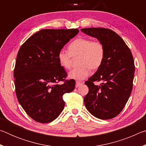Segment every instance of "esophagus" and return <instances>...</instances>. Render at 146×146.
<instances>
[{"instance_id": "1", "label": "esophagus", "mask_w": 146, "mask_h": 146, "mask_svg": "<svg viewBox=\"0 0 146 146\" xmlns=\"http://www.w3.org/2000/svg\"><path fill=\"white\" fill-rule=\"evenodd\" d=\"M82 84H83L82 82H78V81H76V85H75V87H76V88H78V87H79V86H80V85H82Z\"/></svg>"}]
</instances>
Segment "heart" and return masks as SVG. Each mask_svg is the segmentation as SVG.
<instances>
[{
    "instance_id": "1",
    "label": "heart",
    "mask_w": 146,
    "mask_h": 146,
    "mask_svg": "<svg viewBox=\"0 0 146 146\" xmlns=\"http://www.w3.org/2000/svg\"><path fill=\"white\" fill-rule=\"evenodd\" d=\"M69 51L61 49L58 53L59 64L66 70L70 69L73 58H78L80 66L69 73V77L82 80L91 74V69L97 70L102 65L105 56V48L99 40L80 37L73 40L68 46Z\"/></svg>"
}]
</instances>
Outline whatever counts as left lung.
Returning <instances> with one entry per match:
<instances>
[{
    "label": "left lung",
    "mask_w": 146,
    "mask_h": 146,
    "mask_svg": "<svg viewBox=\"0 0 146 146\" xmlns=\"http://www.w3.org/2000/svg\"><path fill=\"white\" fill-rule=\"evenodd\" d=\"M81 31L100 40L105 48L102 64L85 82L89 88L84 99L86 108L95 117L111 119L122 111L131 93L135 69L132 53L111 29L90 28ZM96 81L102 83L95 85Z\"/></svg>",
    "instance_id": "obj_1"
}]
</instances>
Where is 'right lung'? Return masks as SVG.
Returning <instances> with one entry per match:
<instances>
[{
    "instance_id": "right-lung-1",
    "label": "right lung",
    "mask_w": 146,
    "mask_h": 146,
    "mask_svg": "<svg viewBox=\"0 0 146 146\" xmlns=\"http://www.w3.org/2000/svg\"><path fill=\"white\" fill-rule=\"evenodd\" d=\"M79 32L77 29L40 30L20 48L14 69L19 102L32 119L49 123L64 110L63 95L73 91V79L59 64L58 53ZM64 82L58 84L59 82Z\"/></svg>"
}]
</instances>
